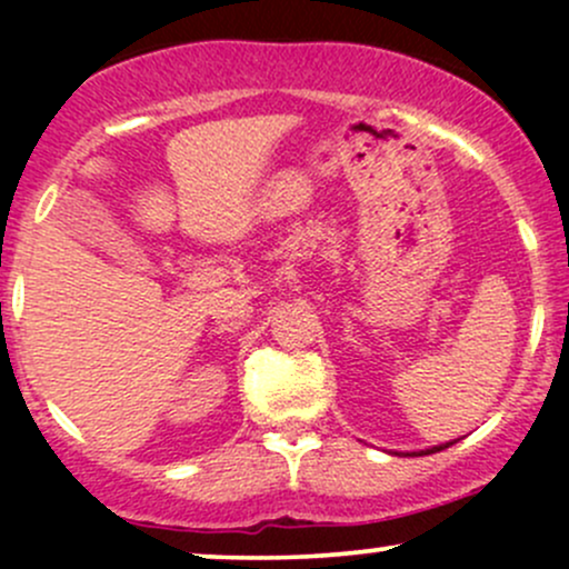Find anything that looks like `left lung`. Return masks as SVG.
Segmentation results:
<instances>
[{
    "label": "left lung",
    "instance_id": "8db88e82",
    "mask_svg": "<svg viewBox=\"0 0 569 569\" xmlns=\"http://www.w3.org/2000/svg\"><path fill=\"white\" fill-rule=\"evenodd\" d=\"M455 441H447V443H439V447H430V449H422V452H411V455H433V452H441V449L452 447Z\"/></svg>",
    "mask_w": 569,
    "mask_h": 569
}]
</instances>
